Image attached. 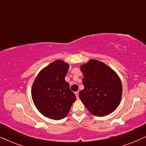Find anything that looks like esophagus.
<instances>
[{"label":"esophagus","mask_w":146,"mask_h":146,"mask_svg":"<svg viewBox=\"0 0 146 146\" xmlns=\"http://www.w3.org/2000/svg\"><path fill=\"white\" fill-rule=\"evenodd\" d=\"M78 94H79V93L78 92H75V95H76V98H77V99H78V98H79Z\"/></svg>","instance_id":"esophagus-1"}]
</instances>
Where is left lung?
<instances>
[{
    "label": "left lung",
    "instance_id": "8db88e82",
    "mask_svg": "<svg viewBox=\"0 0 146 146\" xmlns=\"http://www.w3.org/2000/svg\"><path fill=\"white\" fill-rule=\"evenodd\" d=\"M83 90L80 99L90 113L105 116L113 112L120 103L122 84L117 73L102 62L90 59L80 66Z\"/></svg>",
    "mask_w": 146,
    "mask_h": 146
}]
</instances>
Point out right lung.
<instances>
[{"mask_svg":"<svg viewBox=\"0 0 146 146\" xmlns=\"http://www.w3.org/2000/svg\"><path fill=\"white\" fill-rule=\"evenodd\" d=\"M69 66L64 61L56 60L42 69L33 84V102L38 110L48 118H64L76 99L64 79Z\"/></svg>","mask_w":146,"mask_h":146,"instance_id":"add662e5","label":"right lung"}]
</instances>
